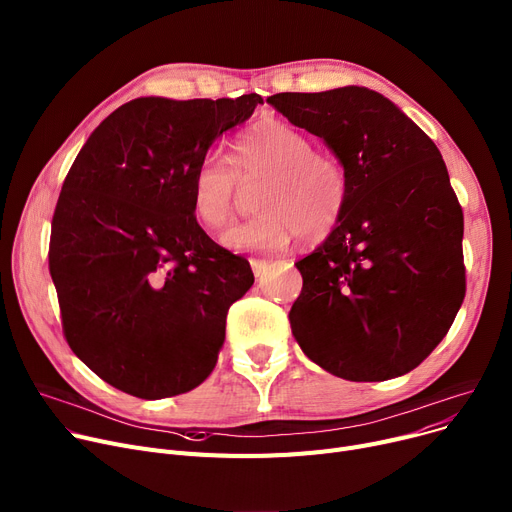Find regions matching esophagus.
I'll use <instances>...</instances> for the list:
<instances>
[{
  "label": "esophagus",
  "instance_id": "34e87169",
  "mask_svg": "<svg viewBox=\"0 0 512 512\" xmlns=\"http://www.w3.org/2000/svg\"><path fill=\"white\" fill-rule=\"evenodd\" d=\"M250 264H252V270H254V277L256 279L264 277L268 273V268H270V262L268 260H260V258H252Z\"/></svg>",
  "mask_w": 512,
  "mask_h": 512
}]
</instances>
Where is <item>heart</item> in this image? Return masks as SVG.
Wrapping results in <instances>:
<instances>
[{"label":"heart","mask_w":512,"mask_h":512,"mask_svg":"<svg viewBox=\"0 0 512 512\" xmlns=\"http://www.w3.org/2000/svg\"><path fill=\"white\" fill-rule=\"evenodd\" d=\"M237 179L264 184L256 196L258 217L231 225L221 235L229 252H270L289 244L293 233L304 242H322L337 229L349 202V175L330 153L316 150L299 128L270 119L237 138L231 163L204 159L190 184L192 210L210 231L233 215Z\"/></svg>","instance_id":"heart-1"}]
</instances>
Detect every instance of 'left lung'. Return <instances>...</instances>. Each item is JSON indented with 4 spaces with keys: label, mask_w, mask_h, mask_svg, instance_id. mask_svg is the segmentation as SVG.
Returning <instances> with one entry per match:
<instances>
[{
    "label": "left lung",
    "mask_w": 512,
    "mask_h": 512,
    "mask_svg": "<svg viewBox=\"0 0 512 512\" xmlns=\"http://www.w3.org/2000/svg\"><path fill=\"white\" fill-rule=\"evenodd\" d=\"M266 103L322 138L349 175L341 223L295 262L304 287L289 312L293 337L345 380L411 372L446 337L465 297L463 208L440 150L364 86Z\"/></svg>",
    "instance_id": "obj_1"
}]
</instances>
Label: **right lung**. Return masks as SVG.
Segmentation results:
<instances>
[{"mask_svg":"<svg viewBox=\"0 0 512 512\" xmlns=\"http://www.w3.org/2000/svg\"><path fill=\"white\" fill-rule=\"evenodd\" d=\"M262 97L134 99L90 134L51 221L49 273L70 349L138 399L175 397L215 370L250 262L196 221L190 184L208 148Z\"/></svg>","mask_w":512,"mask_h":512,"instance_id":"add662e5","label":"right lung"}]
</instances>
